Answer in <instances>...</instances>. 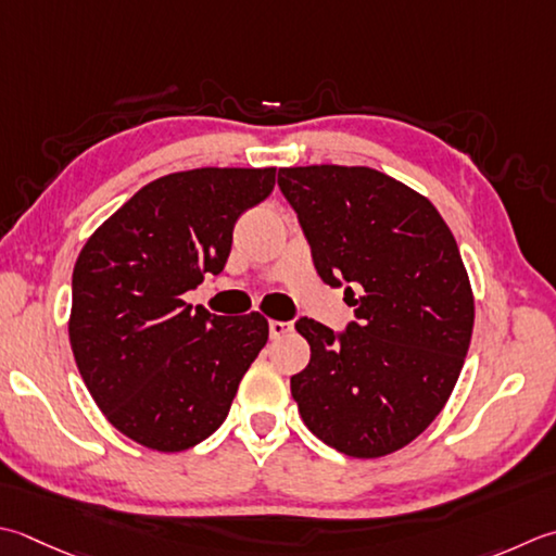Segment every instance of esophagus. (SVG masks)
<instances>
[{
	"label": "esophagus",
	"mask_w": 556,
	"mask_h": 556,
	"mask_svg": "<svg viewBox=\"0 0 556 556\" xmlns=\"http://www.w3.org/2000/svg\"><path fill=\"white\" fill-rule=\"evenodd\" d=\"M293 330V323L287 320H269V337L271 340H279V337H285Z\"/></svg>",
	"instance_id": "34e87169"
}]
</instances>
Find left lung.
<instances>
[{
  "label": "left lung",
  "instance_id": "1",
  "mask_svg": "<svg viewBox=\"0 0 556 556\" xmlns=\"http://www.w3.org/2000/svg\"><path fill=\"white\" fill-rule=\"evenodd\" d=\"M279 188L318 275L350 285L356 315L342 334L296 323L311 344L291 376L299 415L352 458L405 448L448 402L470 346L475 296L458 243L424 194L376 168H279Z\"/></svg>",
  "mask_w": 556,
  "mask_h": 556
}]
</instances>
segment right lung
Masks as SVG:
<instances>
[{
    "label": "right lung",
    "instance_id": "add662e5",
    "mask_svg": "<svg viewBox=\"0 0 556 556\" xmlns=\"http://www.w3.org/2000/svg\"><path fill=\"white\" fill-rule=\"evenodd\" d=\"M277 168H192L156 178L96 228L72 275L70 344L98 409L159 453L222 427L267 344L263 313L192 311L182 293L219 275L238 216Z\"/></svg>",
    "mask_w": 556,
    "mask_h": 556
}]
</instances>
